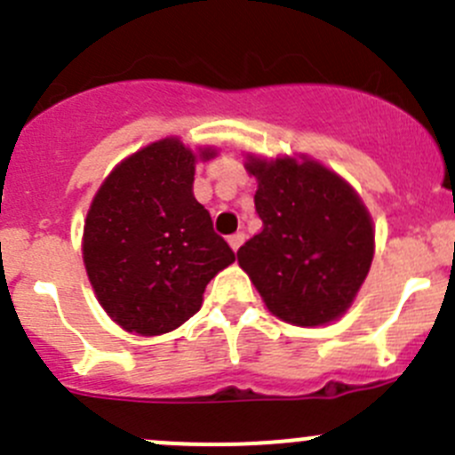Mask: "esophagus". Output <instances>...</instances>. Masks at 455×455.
<instances>
[{
    "mask_svg": "<svg viewBox=\"0 0 455 455\" xmlns=\"http://www.w3.org/2000/svg\"><path fill=\"white\" fill-rule=\"evenodd\" d=\"M228 244H231L233 251L240 249V246L244 244V233L237 231V233H233V235H228Z\"/></svg>",
    "mask_w": 455,
    "mask_h": 455,
    "instance_id": "esophagus-1",
    "label": "esophagus"
}]
</instances>
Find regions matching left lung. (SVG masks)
I'll return each mask as SVG.
<instances>
[{"instance_id":"1","label":"left lung","mask_w":455,"mask_h":455,"mask_svg":"<svg viewBox=\"0 0 455 455\" xmlns=\"http://www.w3.org/2000/svg\"><path fill=\"white\" fill-rule=\"evenodd\" d=\"M261 231L237 261L275 316L295 325L339 319L368 277L374 231L363 202L315 160L251 158Z\"/></svg>"}]
</instances>
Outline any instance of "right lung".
Instances as JSON below:
<instances>
[{
	"label": "right lung",
	"mask_w": 455,
	"mask_h": 455,
	"mask_svg": "<svg viewBox=\"0 0 455 455\" xmlns=\"http://www.w3.org/2000/svg\"><path fill=\"white\" fill-rule=\"evenodd\" d=\"M194 173L196 156L180 140H158L123 160L87 211V277L127 332L176 330L200 310L206 283L235 261L194 198Z\"/></svg>",
	"instance_id": "1"
}]
</instances>
